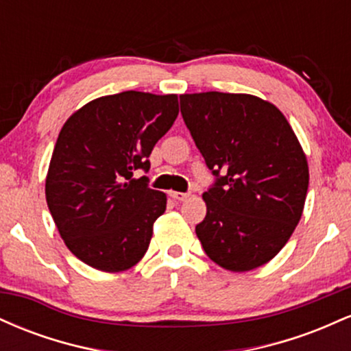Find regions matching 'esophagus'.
<instances>
[{
	"label": "esophagus",
	"mask_w": 351,
	"mask_h": 351,
	"mask_svg": "<svg viewBox=\"0 0 351 351\" xmlns=\"http://www.w3.org/2000/svg\"><path fill=\"white\" fill-rule=\"evenodd\" d=\"M170 196L176 201H184L189 196V193H180V191H170Z\"/></svg>",
	"instance_id": "obj_1"
}]
</instances>
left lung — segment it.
Wrapping results in <instances>:
<instances>
[{
  "mask_svg": "<svg viewBox=\"0 0 351 351\" xmlns=\"http://www.w3.org/2000/svg\"><path fill=\"white\" fill-rule=\"evenodd\" d=\"M181 115L215 183L196 226L209 259L232 272L277 256L299 224L308 165L282 112L247 94L180 95Z\"/></svg>",
  "mask_w": 351,
  "mask_h": 351,
  "instance_id": "1",
  "label": "left lung"
}]
</instances>
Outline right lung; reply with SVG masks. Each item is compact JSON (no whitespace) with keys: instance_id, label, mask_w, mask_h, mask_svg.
<instances>
[{"instance_id":"add662e5","label":"right lung","mask_w":351,"mask_h":351,"mask_svg":"<svg viewBox=\"0 0 351 351\" xmlns=\"http://www.w3.org/2000/svg\"><path fill=\"white\" fill-rule=\"evenodd\" d=\"M178 117V97L127 90L79 108L58 136L46 201L69 251L90 267L127 271L147 252L167 196L148 186L150 153Z\"/></svg>"}]
</instances>
